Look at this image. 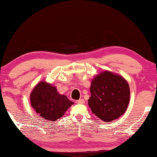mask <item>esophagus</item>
I'll return each mask as SVG.
<instances>
[{"label":"esophagus","instance_id":"esophagus-1","mask_svg":"<svg viewBox=\"0 0 157 157\" xmlns=\"http://www.w3.org/2000/svg\"><path fill=\"white\" fill-rule=\"evenodd\" d=\"M76 103H78V104H83V103H84V99H79L78 100H76Z\"/></svg>","mask_w":157,"mask_h":157}]
</instances>
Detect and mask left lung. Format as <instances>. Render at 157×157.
<instances>
[{
    "label": "left lung",
    "instance_id": "obj_1",
    "mask_svg": "<svg viewBox=\"0 0 157 157\" xmlns=\"http://www.w3.org/2000/svg\"><path fill=\"white\" fill-rule=\"evenodd\" d=\"M88 104L92 112L105 122L114 121L125 112L129 104L128 83L109 71L101 73L91 82Z\"/></svg>",
    "mask_w": 157,
    "mask_h": 157
}]
</instances>
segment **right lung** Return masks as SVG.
<instances>
[{
    "mask_svg": "<svg viewBox=\"0 0 157 157\" xmlns=\"http://www.w3.org/2000/svg\"><path fill=\"white\" fill-rule=\"evenodd\" d=\"M30 102L36 112L49 121L61 118L73 104L65 95L58 94L55 86L44 82L34 87L30 94Z\"/></svg>",
    "mask_w": 157,
    "mask_h": 157,
    "instance_id": "1",
    "label": "right lung"
}]
</instances>
